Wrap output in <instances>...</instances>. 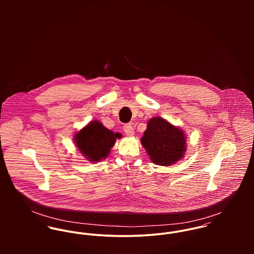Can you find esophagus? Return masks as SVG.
Listing matches in <instances>:
<instances>
[{
	"label": "esophagus",
	"instance_id": "esophagus-1",
	"mask_svg": "<svg viewBox=\"0 0 254 254\" xmlns=\"http://www.w3.org/2000/svg\"><path fill=\"white\" fill-rule=\"evenodd\" d=\"M123 131L128 135V136H133L134 135V128L132 124H125L123 126Z\"/></svg>",
	"mask_w": 254,
	"mask_h": 254
}]
</instances>
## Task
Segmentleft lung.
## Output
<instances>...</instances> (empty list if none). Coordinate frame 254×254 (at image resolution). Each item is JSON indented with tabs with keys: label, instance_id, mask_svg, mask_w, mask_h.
Here are the masks:
<instances>
[{
	"label": "left lung",
	"instance_id": "left-lung-1",
	"mask_svg": "<svg viewBox=\"0 0 254 254\" xmlns=\"http://www.w3.org/2000/svg\"><path fill=\"white\" fill-rule=\"evenodd\" d=\"M150 160L161 166H170L184 157L186 135L180 128L161 117H152L141 139Z\"/></svg>",
	"mask_w": 254,
	"mask_h": 254
}]
</instances>
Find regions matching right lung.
I'll list each match as a JSON object with an SVG mask.
<instances>
[{
	"mask_svg": "<svg viewBox=\"0 0 254 254\" xmlns=\"http://www.w3.org/2000/svg\"><path fill=\"white\" fill-rule=\"evenodd\" d=\"M117 138H120L117 133H113L101 122L95 120L75 134L74 142L88 160L98 162L109 155Z\"/></svg>",
	"mask_w": 254,
	"mask_h": 254,
	"instance_id": "obj_1",
	"label": "right lung"
}]
</instances>
